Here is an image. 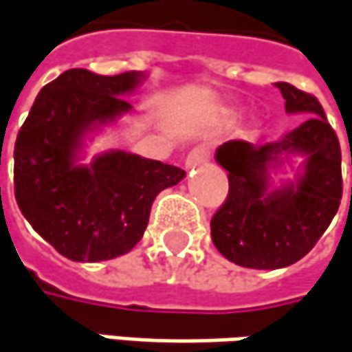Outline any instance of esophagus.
Instances as JSON below:
<instances>
[{"label":"esophagus","mask_w":352,"mask_h":352,"mask_svg":"<svg viewBox=\"0 0 352 352\" xmlns=\"http://www.w3.org/2000/svg\"><path fill=\"white\" fill-rule=\"evenodd\" d=\"M208 160H210V150L206 146H196V148L190 150V154L186 158V168L200 166V164H206Z\"/></svg>","instance_id":"obj_1"}]
</instances>
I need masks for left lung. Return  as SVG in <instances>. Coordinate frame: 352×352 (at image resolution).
Masks as SVG:
<instances>
[{
    "label": "left lung",
    "mask_w": 352,
    "mask_h": 352,
    "mask_svg": "<svg viewBox=\"0 0 352 352\" xmlns=\"http://www.w3.org/2000/svg\"><path fill=\"white\" fill-rule=\"evenodd\" d=\"M275 85L285 111L305 120L275 142L230 140L216 150L230 192L210 223L212 241L226 259L252 270H281L307 255L343 196L341 146L321 102L289 82ZM293 153L306 156L298 182L270 190L269 172Z\"/></svg>",
    "instance_id": "8db88e82"
}]
</instances>
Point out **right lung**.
Masks as SVG:
<instances>
[{
    "instance_id": "right-lung-1",
    "label": "right lung",
    "mask_w": 352,
    "mask_h": 352,
    "mask_svg": "<svg viewBox=\"0 0 352 352\" xmlns=\"http://www.w3.org/2000/svg\"><path fill=\"white\" fill-rule=\"evenodd\" d=\"M144 77L69 69L39 91L17 134V206L33 230L73 261L129 254L148 226L154 198L186 176L182 168L124 150L79 164L85 138L131 113L124 97Z\"/></svg>"
}]
</instances>
